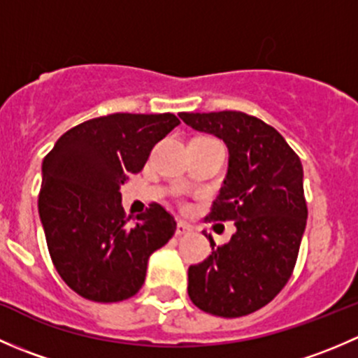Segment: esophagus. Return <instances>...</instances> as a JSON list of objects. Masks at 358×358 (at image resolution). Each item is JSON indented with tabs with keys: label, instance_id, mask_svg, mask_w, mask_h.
<instances>
[{
	"label": "esophagus",
	"instance_id": "obj_1",
	"mask_svg": "<svg viewBox=\"0 0 358 358\" xmlns=\"http://www.w3.org/2000/svg\"><path fill=\"white\" fill-rule=\"evenodd\" d=\"M192 232V227L189 225V223H185V222H182V220H180L178 223H176V236H185V234H190Z\"/></svg>",
	"mask_w": 358,
	"mask_h": 358
}]
</instances>
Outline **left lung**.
<instances>
[{
	"mask_svg": "<svg viewBox=\"0 0 358 358\" xmlns=\"http://www.w3.org/2000/svg\"><path fill=\"white\" fill-rule=\"evenodd\" d=\"M197 131L211 133L229 149L220 196L209 222H236L237 232L199 265H190L189 291L211 315L243 317L272 301L289 280L306 227L303 166L275 128L237 110L180 112Z\"/></svg>",
	"mask_w": 358,
	"mask_h": 358,
	"instance_id": "8db88e82",
	"label": "left lung"
}]
</instances>
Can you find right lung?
I'll return each mask as SVG.
<instances>
[{
  "label": "right lung",
  "mask_w": 358,
  "mask_h": 358,
  "mask_svg": "<svg viewBox=\"0 0 358 358\" xmlns=\"http://www.w3.org/2000/svg\"><path fill=\"white\" fill-rule=\"evenodd\" d=\"M178 124L169 112L102 115L64 133L43 159L38 209L46 244L59 275L83 298L135 296L149 256L175 234V218L157 202L126 216L119 189Z\"/></svg>",
  "instance_id": "add662e5"
}]
</instances>
